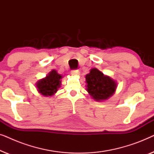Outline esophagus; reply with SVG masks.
I'll return each mask as SVG.
<instances>
[{
	"instance_id": "obj_1",
	"label": "esophagus",
	"mask_w": 154,
	"mask_h": 154,
	"mask_svg": "<svg viewBox=\"0 0 154 154\" xmlns=\"http://www.w3.org/2000/svg\"><path fill=\"white\" fill-rule=\"evenodd\" d=\"M71 75H79L80 71L79 70H73L71 71Z\"/></svg>"
}]
</instances>
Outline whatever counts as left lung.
<instances>
[{"label":"left lung","mask_w":154,"mask_h":154,"mask_svg":"<svg viewBox=\"0 0 154 154\" xmlns=\"http://www.w3.org/2000/svg\"><path fill=\"white\" fill-rule=\"evenodd\" d=\"M86 90L94 100H107L113 95L117 88V82L109 75H104L97 68L90 69L85 75Z\"/></svg>","instance_id":"left-lung-1"}]
</instances>
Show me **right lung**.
Wrapping results in <instances>:
<instances>
[{
    "mask_svg": "<svg viewBox=\"0 0 154 154\" xmlns=\"http://www.w3.org/2000/svg\"><path fill=\"white\" fill-rule=\"evenodd\" d=\"M62 75L59 74L57 71L52 69L43 79H40L35 83L37 91L44 97L54 95L61 87Z\"/></svg>",
    "mask_w": 154,
    "mask_h": 154,
    "instance_id": "right-lung-1",
    "label": "right lung"
}]
</instances>
